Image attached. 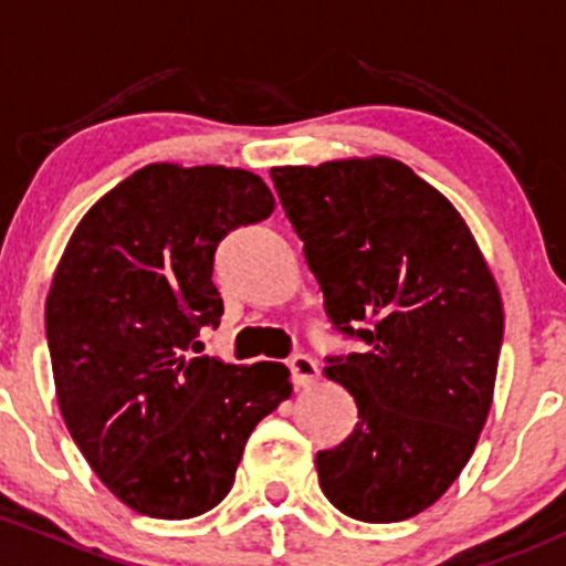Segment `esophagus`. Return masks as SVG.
<instances>
[{
  "label": "esophagus",
  "instance_id": "obj_1",
  "mask_svg": "<svg viewBox=\"0 0 566 566\" xmlns=\"http://www.w3.org/2000/svg\"><path fill=\"white\" fill-rule=\"evenodd\" d=\"M289 370H291V381H294V387H311V384L318 378V365L313 363L307 354H294V357L289 359Z\"/></svg>",
  "mask_w": 566,
  "mask_h": 566
}]
</instances>
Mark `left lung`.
<instances>
[{"label":"left lung","mask_w":566,"mask_h":566,"mask_svg":"<svg viewBox=\"0 0 566 566\" xmlns=\"http://www.w3.org/2000/svg\"><path fill=\"white\" fill-rule=\"evenodd\" d=\"M332 326L368 346L326 357L359 422L316 455L348 517L395 523L444 496L496 384L504 311L460 212L392 157L272 168Z\"/></svg>","instance_id":"obj_1"}]
</instances>
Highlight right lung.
<instances>
[{"label":"right lung","instance_id":"add662e5","mask_svg":"<svg viewBox=\"0 0 566 566\" xmlns=\"http://www.w3.org/2000/svg\"><path fill=\"white\" fill-rule=\"evenodd\" d=\"M272 209L242 168L153 163L108 190L62 253L45 300L56 400L92 471L142 515L220 504L253 428L291 395L281 363L188 357L223 316L218 242Z\"/></svg>","mask_w":566,"mask_h":566}]
</instances>
